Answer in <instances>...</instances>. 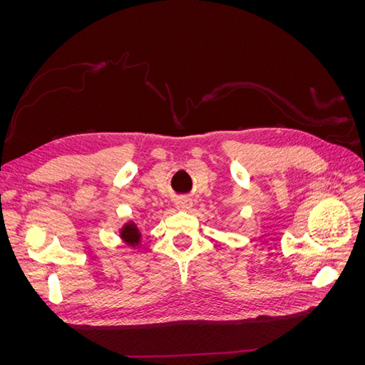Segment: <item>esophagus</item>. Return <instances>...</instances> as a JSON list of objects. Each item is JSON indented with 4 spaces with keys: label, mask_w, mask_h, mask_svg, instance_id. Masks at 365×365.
Returning <instances> with one entry per match:
<instances>
[{
    "label": "esophagus",
    "mask_w": 365,
    "mask_h": 365,
    "mask_svg": "<svg viewBox=\"0 0 365 365\" xmlns=\"http://www.w3.org/2000/svg\"><path fill=\"white\" fill-rule=\"evenodd\" d=\"M193 205V201L190 197H178L176 200V208L178 210H189Z\"/></svg>",
    "instance_id": "34e87169"
}]
</instances>
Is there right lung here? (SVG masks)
Listing matches in <instances>:
<instances>
[{
    "label": "right lung",
    "mask_w": 365,
    "mask_h": 365,
    "mask_svg": "<svg viewBox=\"0 0 365 365\" xmlns=\"http://www.w3.org/2000/svg\"><path fill=\"white\" fill-rule=\"evenodd\" d=\"M118 236L121 242L126 244L128 247L138 248L141 244V231L134 220H128L126 224H123V227H121L118 231Z\"/></svg>",
    "instance_id": "1"
}]
</instances>
